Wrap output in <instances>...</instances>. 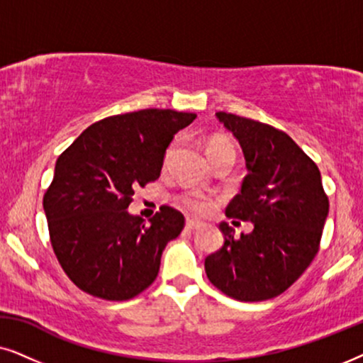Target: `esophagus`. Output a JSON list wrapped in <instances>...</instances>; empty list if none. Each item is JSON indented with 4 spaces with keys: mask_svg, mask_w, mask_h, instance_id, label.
Wrapping results in <instances>:
<instances>
[{
    "mask_svg": "<svg viewBox=\"0 0 363 363\" xmlns=\"http://www.w3.org/2000/svg\"><path fill=\"white\" fill-rule=\"evenodd\" d=\"M202 227H204L202 222H197V220H192V219L186 222V229L187 230H199V229H202Z\"/></svg>",
    "mask_w": 363,
    "mask_h": 363,
    "instance_id": "obj_1",
    "label": "esophagus"
}]
</instances>
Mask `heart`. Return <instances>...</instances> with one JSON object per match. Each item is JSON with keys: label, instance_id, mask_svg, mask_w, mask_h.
<instances>
[{"label": "heart", "instance_id": "heart-1", "mask_svg": "<svg viewBox=\"0 0 363 363\" xmlns=\"http://www.w3.org/2000/svg\"><path fill=\"white\" fill-rule=\"evenodd\" d=\"M220 149H232L235 151L234 144H232L229 139L224 138H216L212 139L207 146V152H214V151H220ZM182 204H184L186 209H189L191 212H196V214H204L209 209V201L206 199L204 196L196 194V192H191V194L182 196Z\"/></svg>", "mask_w": 363, "mask_h": 363}]
</instances>
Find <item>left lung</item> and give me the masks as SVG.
<instances>
[{
  "mask_svg": "<svg viewBox=\"0 0 363 363\" xmlns=\"http://www.w3.org/2000/svg\"><path fill=\"white\" fill-rule=\"evenodd\" d=\"M216 118L239 141L247 169L225 216L252 222L254 229L235 238L220 222L224 245L206 257V274L232 298L267 301L286 292L318 252L328 216L320 171L272 125L227 113Z\"/></svg>",
  "mask_w": 363,
  "mask_h": 363,
  "instance_id": "1",
  "label": "left lung"
}]
</instances>
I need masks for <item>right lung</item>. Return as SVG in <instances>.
I'll return each instance as SVG.
<instances>
[{
    "instance_id": "right-lung-1",
    "label": "right lung",
    "mask_w": 363,
    "mask_h": 363,
    "mask_svg": "<svg viewBox=\"0 0 363 363\" xmlns=\"http://www.w3.org/2000/svg\"><path fill=\"white\" fill-rule=\"evenodd\" d=\"M194 113L143 109L89 125L57 157L43 207L62 270L81 291L128 301L157 277L162 250L184 227L169 206L149 220L128 211L134 189L161 176L174 134Z\"/></svg>"
}]
</instances>
